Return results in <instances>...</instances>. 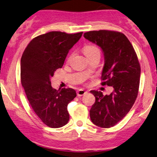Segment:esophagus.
Segmentation results:
<instances>
[{"mask_svg": "<svg viewBox=\"0 0 157 157\" xmlns=\"http://www.w3.org/2000/svg\"><path fill=\"white\" fill-rule=\"evenodd\" d=\"M86 93H87V91H86L85 90H83V89H79L77 90V96L78 97L83 96Z\"/></svg>", "mask_w": 157, "mask_h": 157, "instance_id": "obj_1", "label": "esophagus"}]
</instances>
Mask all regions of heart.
Wrapping results in <instances>:
<instances>
[{
  "label": "heart",
  "mask_w": 157,
  "mask_h": 157,
  "mask_svg": "<svg viewBox=\"0 0 157 157\" xmlns=\"http://www.w3.org/2000/svg\"><path fill=\"white\" fill-rule=\"evenodd\" d=\"M83 53H85V55L87 56V58H89L92 57V56L95 55V54H100V50L99 48L97 47L95 45L93 44H88L85 46L83 47ZM71 58V56H69L68 60H69V58Z\"/></svg>",
  "instance_id": "b5f03b06"
}]
</instances>
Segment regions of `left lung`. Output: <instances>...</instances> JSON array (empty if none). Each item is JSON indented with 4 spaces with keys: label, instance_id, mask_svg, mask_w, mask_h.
Wrapping results in <instances>:
<instances>
[{
    "label": "left lung",
    "instance_id": "8db88e82",
    "mask_svg": "<svg viewBox=\"0 0 157 157\" xmlns=\"http://www.w3.org/2000/svg\"><path fill=\"white\" fill-rule=\"evenodd\" d=\"M84 37L101 48L104 66L102 86H112L109 95L91 90L95 102L90 110L92 122L101 128H110L123 119L137 98L140 66L134 48L122 33L113 30H93L84 33Z\"/></svg>",
    "mask_w": 157,
    "mask_h": 157
}]
</instances>
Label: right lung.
<instances>
[{
  "label": "right lung",
  "instance_id": "obj_1",
  "mask_svg": "<svg viewBox=\"0 0 157 157\" xmlns=\"http://www.w3.org/2000/svg\"><path fill=\"white\" fill-rule=\"evenodd\" d=\"M82 34L51 31L39 35L30 41L21 56V82L28 101L51 128H60L68 122L67 105L76 97L72 88L53 89L51 78L63 67L69 51Z\"/></svg>",
  "mask_w": 157,
  "mask_h": 157
}]
</instances>
